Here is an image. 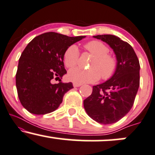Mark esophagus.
I'll list each match as a JSON object with an SVG mask.
<instances>
[{
  "mask_svg": "<svg viewBox=\"0 0 155 155\" xmlns=\"http://www.w3.org/2000/svg\"><path fill=\"white\" fill-rule=\"evenodd\" d=\"M73 86H74V87H80V86H81V84H78V83L74 82V84H73Z\"/></svg>",
  "mask_w": 155,
  "mask_h": 155,
  "instance_id": "esophagus-1",
  "label": "esophagus"
}]
</instances>
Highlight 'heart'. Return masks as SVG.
Returning <instances> with one entry per match:
<instances>
[{"instance_id": "obj_1", "label": "heart", "mask_w": 155, "mask_h": 155, "mask_svg": "<svg viewBox=\"0 0 155 155\" xmlns=\"http://www.w3.org/2000/svg\"><path fill=\"white\" fill-rule=\"evenodd\" d=\"M90 53L94 55L90 64V69L76 67L68 71V78L74 82L78 84L94 82L100 79H107L114 74L117 67L116 58L108 54L109 49L105 44L100 41H91L84 45ZM79 58V48L72 45L67 48L64 53V63L68 68H72L78 63Z\"/></svg>"}]
</instances>
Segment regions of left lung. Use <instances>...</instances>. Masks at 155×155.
<instances>
[{
    "mask_svg": "<svg viewBox=\"0 0 155 155\" xmlns=\"http://www.w3.org/2000/svg\"><path fill=\"white\" fill-rule=\"evenodd\" d=\"M113 49L117 61L113 75L104 83L93 87L84 100L87 115L102 124H112L124 118L134 105L139 87V59L128 42L112 35L93 36Z\"/></svg>",
    "mask_w": 155,
    "mask_h": 155,
    "instance_id": "8db88e82",
    "label": "left lung"
}]
</instances>
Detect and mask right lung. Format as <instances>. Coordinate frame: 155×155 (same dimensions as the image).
Segmentation results:
<instances>
[{
  "instance_id": "obj_1",
  "label": "right lung",
  "mask_w": 155,
  "mask_h": 155,
  "mask_svg": "<svg viewBox=\"0 0 155 155\" xmlns=\"http://www.w3.org/2000/svg\"><path fill=\"white\" fill-rule=\"evenodd\" d=\"M86 36L68 37L46 32L35 37L18 60L16 85L21 105L29 113L45 115L55 111L64 94L74 88L71 82L53 84L66 74L63 56L67 48Z\"/></svg>"
}]
</instances>
